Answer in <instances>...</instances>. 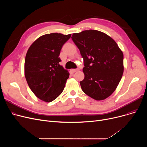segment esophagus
<instances>
[{
  "label": "esophagus",
  "mask_w": 147,
  "mask_h": 147,
  "mask_svg": "<svg viewBox=\"0 0 147 147\" xmlns=\"http://www.w3.org/2000/svg\"><path fill=\"white\" fill-rule=\"evenodd\" d=\"M72 71H73V72H77V71H79V68H76V69H72Z\"/></svg>",
  "instance_id": "esophagus-1"
}]
</instances>
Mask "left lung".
<instances>
[{"label":"left lung","instance_id":"8db88e82","mask_svg":"<svg viewBox=\"0 0 147 147\" xmlns=\"http://www.w3.org/2000/svg\"><path fill=\"white\" fill-rule=\"evenodd\" d=\"M71 38L84 60V78L80 82L82 90L97 101L106 99L122 78V51L111 37L98 30L73 33Z\"/></svg>","mask_w":147,"mask_h":147}]
</instances>
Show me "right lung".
<instances>
[{
	"label": "right lung",
	"instance_id": "obj_1",
	"mask_svg": "<svg viewBox=\"0 0 147 147\" xmlns=\"http://www.w3.org/2000/svg\"><path fill=\"white\" fill-rule=\"evenodd\" d=\"M54 33L38 37L30 46L25 59L24 74L33 94L50 102L63 92L69 78L67 69L59 64L63 45L71 37Z\"/></svg>",
	"mask_w": 147,
	"mask_h": 147
}]
</instances>
